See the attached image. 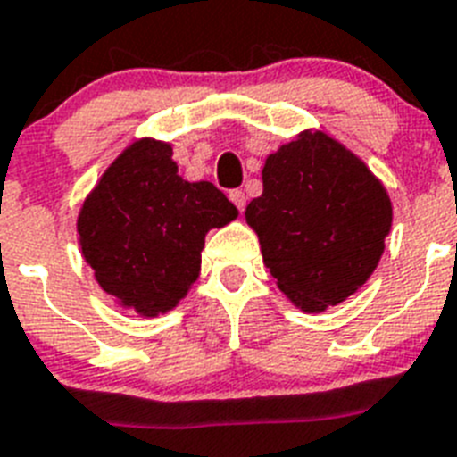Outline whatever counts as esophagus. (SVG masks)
Returning <instances> with one entry per match:
<instances>
[{"instance_id":"34e87169","label":"esophagus","mask_w":457,"mask_h":457,"mask_svg":"<svg viewBox=\"0 0 457 457\" xmlns=\"http://www.w3.org/2000/svg\"><path fill=\"white\" fill-rule=\"evenodd\" d=\"M229 200L234 202V206H237L239 212H244V209H245V193H244V190H229Z\"/></svg>"}]
</instances>
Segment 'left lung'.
I'll list each match as a JSON object with an SVG mask.
<instances>
[{"label":"left lung","instance_id":"1","mask_svg":"<svg viewBox=\"0 0 457 457\" xmlns=\"http://www.w3.org/2000/svg\"><path fill=\"white\" fill-rule=\"evenodd\" d=\"M262 181L245 220L278 287L312 312L354 295L375 271L391 229L384 186L320 130L271 154Z\"/></svg>","mask_w":457,"mask_h":457}]
</instances>
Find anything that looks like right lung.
<instances>
[{"label":"right lung","mask_w":457,"mask_h":457,"mask_svg":"<svg viewBox=\"0 0 457 457\" xmlns=\"http://www.w3.org/2000/svg\"><path fill=\"white\" fill-rule=\"evenodd\" d=\"M237 218L209 181L188 184L172 146L140 140L103 174L78 218L85 260L119 303L158 315L179 303L200 273L204 237Z\"/></svg>","instance_id":"add662e5"}]
</instances>
